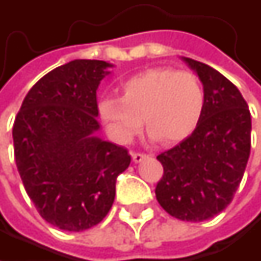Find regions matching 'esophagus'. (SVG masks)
<instances>
[{
  "instance_id": "obj_1",
  "label": "esophagus",
  "mask_w": 261,
  "mask_h": 261,
  "mask_svg": "<svg viewBox=\"0 0 261 261\" xmlns=\"http://www.w3.org/2000/svg\"><path fill=\"white\" fill-rule=\"evenodd\" d=\"M131 157H133V162H134V163H140V162H143L145 159H148L146 154H140V152H131Z\"/></svg>"
}]
</instances>
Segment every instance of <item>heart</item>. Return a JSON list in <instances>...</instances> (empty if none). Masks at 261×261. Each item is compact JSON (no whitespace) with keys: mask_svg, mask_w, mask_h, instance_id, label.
<instances>
[{"mask_svg":"<svg viewBox=\"0 0 261 261\" xmlns=\"http://www.w3.org/2000/svg\"><path fill=\"white\" fill-rule=\"evenodd\" d=\"M121 96L102 98L98 112L110 134L122 143L142 128L166 145L178 143L196 130L205 104L199 79L187 71L152 68L119 84Z\"/></svg>","mask_w":261,"mask_h":261,"instance_id":"b5f03b06","label":"heart"}]
</instances>
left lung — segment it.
Returning a JSON list of instances; mask_svg holds the SVG:
<instances>
[{
  "label": "left lung",
  "mask_w": 261,
  "mask_h": 261,
  "mask_svg": "<svg viewBox=\"0 0 261 261\" xmlns=\"http://www.w3.org/2000/svg\"><path fill=\"white\" fill-rule=\"evenodd\" d=\"M199 77L205 104L187 139L157 155L163 177L155 198L174 218L201 222L233 199L251 151V113L234 84L205 63L181 57Z\"/></svg>",
  "instance_id": "obj_1"
}]
</instances>
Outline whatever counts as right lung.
<instances>
[{
    "instance_id": "right-lung-1",
    "label": "right lung",
    "mask_w": 261,
    "mask_h": 261,
    "mask_svg": "<svg viewBox=\"0 0 261 261\" xmlns=\"http://www.w3.org/2000/svg\"><path fill=\"white\" fill-rule=\"evenodd\" d=\"M112 63L72 60L39 80L13 125L15 160L40 216L66 231L99 224L130 166L124 146L96 136V90Z\"/></svg>"
}]
</instances>
